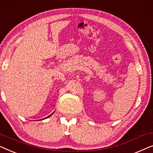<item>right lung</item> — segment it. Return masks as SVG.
Wrapping results in <instances>:
<instances>
[{
    "instance_id": "right-lung-1",
    "label": "right lung",
    "mask_w": 153,
    "mask_h": 153,
    "mask_svg": "<svg viewBox=\"0 0 153 153\" xmlns=\"http://www.w3.org/2000/svg\"><path fill=\"white\" fill-rule=\"evenodd\" d=\"M50 116H51V115H50Z\"/></svg>"
}]
</instances>
